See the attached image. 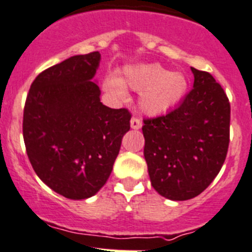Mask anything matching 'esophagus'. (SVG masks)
I'll list each match as a JSON object with an SVG mask.
<instances>
[{
    "instance_id": "34e87169",
    "label": "esophagus",
    "mask_w": 252,
    "mask_h": 252,
    "mask_svg": "<svg viewBox=\"0 0 252 252\" xmlns=\"http://www.w3.org/2000/svg\"><path fill=\"white\" fill-rule=\"evenodd\" d=\"M142 126H143V123H142V121H140L139 118H135V117H134V118H131V121H130V126L133 129H140L142 128Z\"/></svg>"
}]
</instances>
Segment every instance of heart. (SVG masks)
<instances>
[{
    "label": "heart",
    "mask_w": 252,
    "mask_h": 252,
    "mask_svg": "<svg viewBox=\"0 0 252 252\" xmlns=\"http://www.w3.org/2000/svg\"><path fill=\"white\" fill-rule=\"evenodd\" d=\"M126 86L140 94V108L150 115L169 112L179 104L188 91V79L182 73H171L159 64H143L126 68L124 78L109 76L104 89L117 98L126 97Z\"/></svg>",
    "instance_id": "heart-1"
}]
</instances>
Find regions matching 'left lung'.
<instances>
[{
	"label": "left lung",
	"mask_w": 252,
	"mask_h": 252,
	"mask_svg": "<svg viewBox=\"0 0 252 252\" xmlns=\"http://www.w3.org/2000/svg\"><path fill=\"white\" fill-rule=\"evenodd\" d=\"M194 86L179 107L144 119V158L161 196L189 200L218 175L230 142V103L210 73L195 69Z\"/></svg>",
	"instance_id": "8db88e82"
}]
</instances>
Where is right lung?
Listing matches in <instances>:
<instances>
[{"label": "right lung", "instance_id": "add662e5", "mask_svg": "<svg viewBox=\"0 0 252 252\" xmlns=\"http://www.w3.org/2000/svg\"><path fill=\"white\" fill-rule=\"evenodd\" d=\"M99 52L73 56L39 73L26 99L23 140L32 168L52 190L73 200L107 183L130 129L126 108L100 102Z\"/></svg>", "mask_w": 252, "mask_h": 252}]
</instances>
